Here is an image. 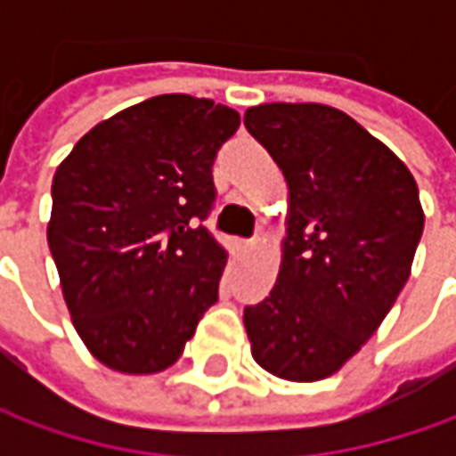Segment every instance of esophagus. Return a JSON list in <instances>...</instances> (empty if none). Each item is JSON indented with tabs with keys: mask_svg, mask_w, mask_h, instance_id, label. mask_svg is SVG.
<instances>
[{
	"mask_svg": "<svg viewBox=\"0 0 456 456\" xmlns=\"http://www.w3.org/2000/svg\"><path fill=\"white\" fill-rule=\"evenodd\" d=\"M256 248V238H251V240H240V251L243 254H251Z\"/></svg>",
	"mask_w": 456,
	"mask_h": 456,
	"instance_id": "esophagus-1",
	"label": "esophagus"
}]
</instances>
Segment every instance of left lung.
<instances>
[{"mask_svg": "<svg viewBox=\"0 0 456 456\" xmlns=\"http://www.w3.org/2000/svg\"><path fill=\"white\" fill-rule=\"evenodd\" d=\"M289 184V228L269 297L243 309L254 360L297 383L358 353L409 281L424 210L416 180L355 118L322 103L243 116Z\"/></svg>", "mask_w": 456, "mask_h": 456, "instance_id": "8db88e82", "label": "left lung"}]
</instances>
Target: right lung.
Instances as JSON below:
<instances>
[{"instance_id": "obj_1", "label": "right lung", "mask_w": 456, "mask_h": 456, "mask_svg": "<svg viewBox=\"0 0 456 456\" xmlns=\"http://www.w3.org/2000/svg\"><path fill=\"white\" fill-rule=\"evenodd\" d=\"M240 116L154 96L101 121L53 177L47 243L80 340L118 373H159L218 302L213 162Z\"/></svg>"}]
</instances>
